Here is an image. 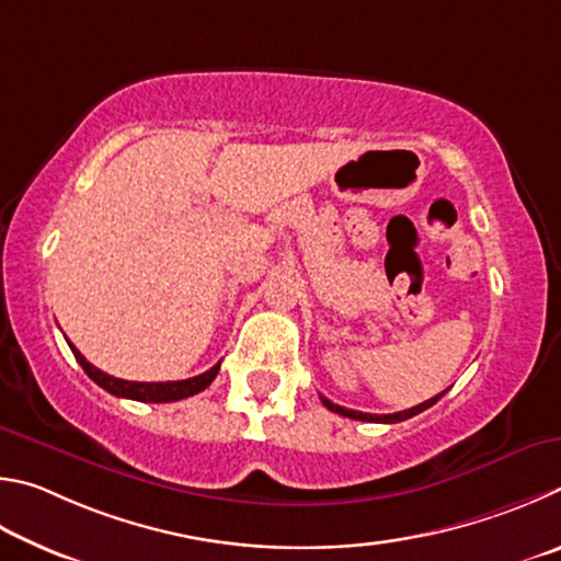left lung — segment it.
Segmentation results:
<instances>
[{"label":"left lung","mask_w":561,"mask_h":561,"mask_svg":"<svg viewBox=\"0 0 561 561\" xmlns=\"http://www.w3.org/2000/svg\"><path fill=\"white\" fill-rule=\"evenodd\" d=\"M444 394H446V391H440V394L426 399L424 404L411 407V409H407V411H397V414H365V411H355V409H345V407H340V404H332V401L325 399V397H320V399H322V404H325L330 411H335V414H340V416L357 419V421H375V424H399V421H407V419H411V416L421 414V411L431 409Z\"/></svg>","instance_id":"obj_1"}]
</instances>
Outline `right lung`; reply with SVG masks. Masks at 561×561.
Segmentation results:
<instances>
[{
	"mask_svg": "<svg viewBox=\"0 0 561 561\" xmlns=\"http://www.w3.org/2000/svg\"><path fill=\"white\" fill-rule=\"evenodd\" d=\"M68 347H71L73 357L78 359V365L83 367V371L88 377H91L98 387H103L105 391H111L113 397H123V399H135V401H152V404H167V401H180L186 397H194L204 391L206 387L211 385L214 377L219 375V365H214L209 371H204L199 377H192V379H180V381H127V379H117L105 375L98 367H93L91 362H88L81 352H78L71 342H68Z\"/></svg>",
	"mask_w": 561,
	"mask_h": 561,
	"instance_id": "obj_1",
	"label": "right lung"
}]
</instances>
